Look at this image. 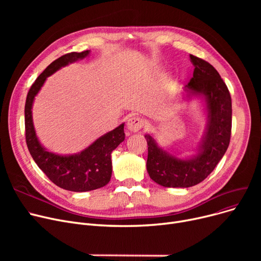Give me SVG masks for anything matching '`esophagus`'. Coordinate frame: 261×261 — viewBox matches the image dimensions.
I'll return each mask as SVG.
<instances>
[{
	"mask_svg": "<svg viewBox=\"0 0 261 261\" xmlns=\"http://www.w3.org/2000/svg\"><path fill=\"white\" fill-rule=\"evenodd\" d=\"M144 119L139 116H131L127 121V128L131 132H138L144 127Z\"/></svg>",
	"mask_w": 261,
	"mask_h": 261,
	"instance_id": "1",
	"label": "esophagus"
}]
</instances>
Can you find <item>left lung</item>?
Returning <instances> with one entry per match:
<instances>
[{"label": "left lung", "instance_id": "left-lung-1", "mask_svg": "<svg viewBox=\"0 0 261 261\" xmlns=\"http://www.w3.org/2000/svg\"><path fill=\"white\" fill-rule=\"evenodd\" d=\"M195 70L186 86L193 95H203L207 109V126L199 152L190 160L177 159L161 149L152 136L145 135L148 144L147 171L164 187H190L201 183L223 158L230 141L231 98L223 79L216 68L190 55Z\"/></svg>", "mask_w": 261, "mask_h": 261}]
</instances>
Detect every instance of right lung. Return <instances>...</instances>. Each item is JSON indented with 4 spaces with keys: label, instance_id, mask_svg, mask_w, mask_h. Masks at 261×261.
I'll list each match as a JSON object with an SVG mask.
<instances>
[{
    "label": "right lung",
    "instance_id": "right-lung-1",
    "mask_svg": "<svg viewBox=\"0 0 261 261\" xmlns=\"http://www.w3.org/2000/svg\"><path fill=\"white\" fill-rule=\"evenodd\" d=\"M89 53L90 50L68 53L53 61L35 80L25 102V138L34 161L54 184L77 193L97 189L109 183L112 174L111 153L125 140L123 123L100 136L80 153L59 155L46 151L38 141L33 123L32 107L35 96L48 76L68 63L86 58Z\"/></svg>",
    "mask_w": 261,
    "mask_h": 261
}]
</instances>
